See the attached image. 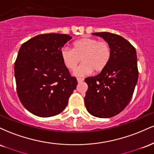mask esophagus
<instances>
[{
    "label": "esophagus",
    "instance_id": "esophagus-1",
    "mask_svg": "<svg viewBox=\"0 0 154 154\" xmlns=\"http://www.w3.org/2000/svg\"><path fill=\"white\" fill-rule=\"evenodd\" d=\"M77 82L78 83H80V82H82L83 80H84V79H83L82 78H77Z\"/></svg>",
    "mask_w": 154,
    "mask_h": 154
}]
</instances>
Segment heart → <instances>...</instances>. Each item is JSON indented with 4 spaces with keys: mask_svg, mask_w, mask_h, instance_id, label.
Segmentation results:
<instances>
[{
    "mask_svg": "<svg viewBox=\"0 0 154 154\" xmlns=\"http://www.w3.org/2000/svg\"><path fill=\"white\" fill-rule=\"evenodd\" d=\"M61 57L63 64L69 70H75L82 59L83 63L74 72V75L84 77L93 70L95 72L103 71L110 61L111 49L107 42L83 38L73 43V49L63 47Z\"/></svg>",
    "mask_w": 154,
    "mask_h": 154,
    "instance_id": "heart-1",
    "label": "heart"
}]
</instances>
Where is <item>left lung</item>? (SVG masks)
<instances>
[{
	"label": "left lung",
	"mask_w": 154,
	"mask_h": 154,
	"mask_svg": "<svg viewBox=\"0 0 154 154\" xmlns=\"http://www.w3.org/2000/svg\"><path fill=\"white\" fill-rule=\"evenodd\" d=\"M103 38L111 49L107 66L95 77L85 81L88 88L85 104L91 115L109 118L116 115L128 106L138 79L135 48L126 39L110 32H95Z\"/></svg>",
	"instance_id": "8db88e82"
}]
</instances>
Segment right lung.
<instances>
[{
    "label": "right lung",
    "instance_id": "obj_1",
    "mask_svg": "<svg viewBox=\"0 0 154 154\" xmlns=\"http://www.w3.org/2000/svg\"><path fill=\"white\" fill-rule=\"evenodd\" d=\"M68 35H39L23 43L14 64L17 91L22 105L34 115L49 117L65 109L77 87L63 64L61 50Z\"/></svg>",
    "mask_w": 154,
    "mask_h": 154
}]
</instances>
